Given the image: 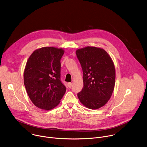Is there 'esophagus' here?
<instances>
[{
    "label": "esophagus",
    "mask_w": 147,
    "mask_h": 147,
    "mask_svg": "<svg viewBox=\"0 0 147 147\" xmlns=\"http://www.w3.org/2000/svg\"><path fill=\"white\" fill-rule=\"evenodd\" d=\"M67 85H68V87L71 88V87H72V83H71V82H69V83H67Z\"/></svg>",
    "instance_id": "obj_1"
}]
</instances>
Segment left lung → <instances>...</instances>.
<instances>
[{
  "label": "left lung",
  "instance_id": "1",
  "mask_svg": "<svg viewBox=\"0 0 147 147\" xmlns=\"http://www.w3.org/2000/svg\"><path fill=\"white\" fill-rule=\"evenodd\" d=\"M76 56L83 71V87L78 93L86 107L97 109L110 99L115 83V69L112 58L103 49L87 46L78 49Z\"/></svg>",
  "mask_w": 147,
  "mask_h": 147
}]
</instances>
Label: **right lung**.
<instances>
[{
	"label": "right lung",
	"instance_id": "right-lung-1",
	"mask_svg": "<svg viewBox=\"0 0 147 147\" xmlns=\"http://www.w3.org/2000/svg\"><path fill=\"white\" fill-rule=\"evenodd\" d=\"M64 50L44 47L35 50L29 57L24 72L27 94L39 108L50 110L60 102L66 87L60 80V60Z\"/></svg>",
	"mask_w": 147,
	"mask_h": 147
}]
</instances>
